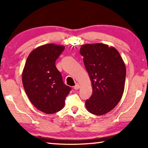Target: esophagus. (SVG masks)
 <instances>
[{
  "label": "esophagus",
  "mask_w": 148,
  "mask_h": 148,
  "mask_svg": "<svg viewBox=\"0 0 148 148\" xmlns=\"http://www.w3.org/2000/svg\"><path fill=\"white\" fill-rule=\"evenodd\" d=\"M79 88H80V85L78 83H77V84H76L75 86H74V89H75V90H79Z\"/></svg>",
  "instance_id": "obj_1"
}]
</instances>
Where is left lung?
<instances>
[{"instance_id":"left-lung-1","label":"left lung","mask_w":148,"mask_h":148,"mask_svg":"<svg viewBox=\"0 0 148 148\" xmlns=\"http://www.w3.org/2000/svg\"><path fill=\"white\" fill-rule=\"evenodd\" d=\"M81 55L90 76L92 95L86 101L88 112L103 115L120 102L125 89L126 67L116 48L104 44H86Z\"/></svg>"}]
</instances>
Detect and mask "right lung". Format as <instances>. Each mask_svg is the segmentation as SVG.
I'll return each mask as SVG.
<instances>
[{
  "mask_svg": "<svg viewBox=\"0 0 148 148\" xmlns=\"http://www.w3.org/2000/svg\"><path fill=\"white\" fill-rule=\"evenodd\" d=\"M64 49V46L54 44L36 48L28 56L22 73L23 88L30 102L46 114L62 110L71 91L55 65Z\"/></svg>",
  "mask_w": 148,
  "mask_h": 148,
  "instance_id": "right-lung-1",
  "label": "right lung"
}]
</instances>
